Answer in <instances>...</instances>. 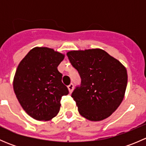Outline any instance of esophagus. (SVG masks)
<instances>
[{"instance_id":"1","label":"esophagus","mask_w":146,"mask_h":146,"mask_svg":"<svg viewBox=\"0 0 146 146\" xmlns=\"http://www.w3.org/2000/svg\"><path fill=\"white\" fill-rule=\"evenodd\" d=\"M68 90H69V92H70V93H71V92H73V84L70 83V85L68 86Z\"/></svg>"}]
</instances>
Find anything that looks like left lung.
<instances>
[{
    "instance_id": "obj_1",
    "label": "left lung",
    "mask_w": 146,
    "mask_h": 146,
    "mask_svg": "<svg viewBox=\"0 0 146 146\" xmlns=\"http://www.w3.org/2000/svg\"><path fill=\"white\" fill-rule=\"evenodd\" d=\"M67 56L81 78L71 95L80 115L92 121L111 116L124 98L126 68L100 48L70 51Z\"/></svg>"
}]
</instances>
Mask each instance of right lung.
<instances>
[{"label": "right lung", "mask_w": 146, "mask_h": 146, "mask_svg": "<svg viewBox=\"0 0 146 146\" xmlns=\"http://www.w3.org/2000/svg\"><path fill=\"white\" fill-rule=\"evenodd\" d=\"M64 56L53 48L35 47L17 66L14 92L23 110L36 120L48 121L56 117L61 98L69 93L57 68Z\"/></svg>", "instance_id": "obj_1"}]
</instances>
